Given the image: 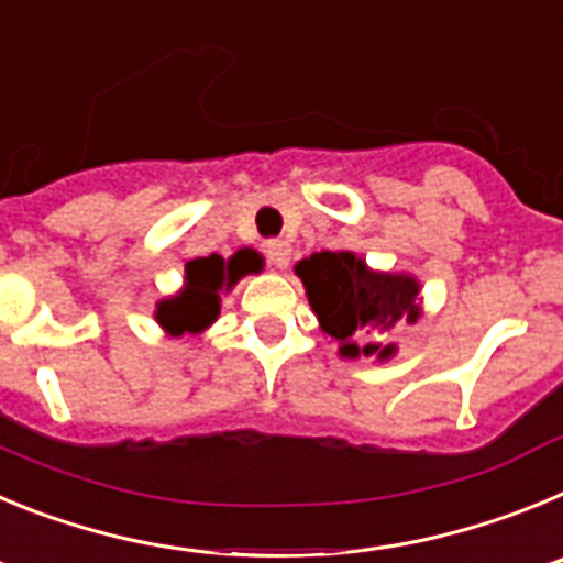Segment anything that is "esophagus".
I'll use <instances>...</instances> for the list:
<instances>
[{
  "label": "esophagus",
  "instance_id": "obj_1",
  "mask_svg": "<svg viewBox=\"0 0 563 563\" xmlns=\"http://www.w3.org/2000/svg\"><path fill=\"white\" fill-rule=\"evenodd\" d=\"M290 253L292 247L287 245L285 239H271V242L265 245L267 262H271L273 267H278V271H285V267L290 265Z\"/></svg>",
  "mask_w": 563,
  "mask_h": 563
}]
</instances>
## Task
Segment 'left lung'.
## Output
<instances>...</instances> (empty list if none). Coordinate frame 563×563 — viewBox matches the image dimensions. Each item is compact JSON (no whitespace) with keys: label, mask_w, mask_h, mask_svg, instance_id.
Returning <instances> with one entry per match:
<instances>
[{"label":"left lung","mask_w":563,"mask_h":563,"mask_svg":"<svg viewBox=\"0 0 563 563\" xmlns=\"http://www.w3.org/2000/svg\"><path fill=\"white\" fill-rule=\"evenodd\" d=\"M305 282L307 298L318 324L335 338L341 357H386L395 355V343L372 341L375 330H391L406 318H420V282L406 273H377L350 251H321L296 265Z\"/></svg>","instance_id":"left-lung-1"}]
</instances>
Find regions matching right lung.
Returning <instances> with one entry per match:
<instances>
[{"label":"right lung","mask_w":563,"mask_h":563,"mask_svg":"<svg viewBox=\"0 0 563 563\" xmlns=\"http://www.w3.org/2000/svg\"><path fill=\"white\" fill-rule=\"evenodd\" d=\"M258 271H262V256L251 247H242L231 258H222L217 253L191 258L186 265L183 290L157 301L154 318L168 335H183V332L197 335V332L208 330L220 316V292L231 290L239 278Z\"/></svg>","instance_id":"right-lung-1"}]
</instances>
